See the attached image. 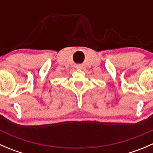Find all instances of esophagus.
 <instances>
[{"instance_id": "34e87169", "label": "esophagus", "mask_w": 153, "mask_h": 153, "mask_svg": "<svg viewBox=\"0 0 153 153\" xmlns=\"http://www.w3.org/2000/svg\"><path fill=\"white\" fill-rule=\"evenodd\" d=\"M76 68H77V69H81V65H78V66H76Z\"/></svg>"}]
</instances>
